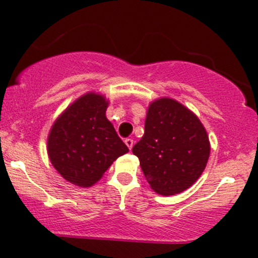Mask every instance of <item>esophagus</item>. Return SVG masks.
I'll return each mask as SVG.
<instances>
[{
	"label": "esophagus",
	"instance_id": "1",
	"mask_svg": "<svg viewBox=\"0 0 258 258\" xmlns=\"http://www.w3.org/2000/svg\"><path fill=\"white\" fill-rule=\"evenodd\" d=\"M125 143H126V146L128 147V149L131 150L132 147H133V144H135V142H133L132 138H126L125 139Z\"/></svg>",
	"mask_w": 258,
	"mask_h": 258
}]
</instances>
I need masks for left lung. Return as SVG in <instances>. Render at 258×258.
Instances as JSON below:
<instances>
[{
  "label": "left lung",
  "mask_w": 258,
  "mask_h": 258,
  "mask_svg": "<svg viewBox=\"0 0 258 258\" xmlns=\"http://www.w3.org/2000/svg\"><path fill=\"white\" fill-rule=\"evenodd\" d=\"M132 153L154 191L179 194L205 170L209 136L193 111L172 98H160L150 103L144 135Z\"/></svg>",
  "instance_id": "1"
}]
</instances>
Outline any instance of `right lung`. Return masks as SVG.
<instances>
[{
  "label": "right lung",
  "instance_id": "add662e5",
  "mask_svg": "<svg viewBox=\"0 0 258 258\" xmlns=\"http://www.w3.org/2000/svg\"><path fill=\"white\" fill-rule=\"evenodd\" d=\"M109 102L94 92L68 106L53 123L47 152L53 167L73 184L93 185L119 156L128 152L106 119Z\"/></svg>",
  "mask_w": 258,
  "mask_h": 258
}]
</instances>
